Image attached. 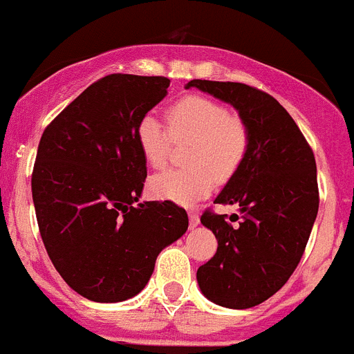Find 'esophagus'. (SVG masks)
<instances>
[{"mask_svg":"<svg viewBox=\"0 0 354 354\" xmlns=\"http://www.w3.org/2000/svg\"><path fill=\"white\" fill-rule=\"evenodd\" d=\"M189 223H190V228H196L199 224V215L194 214V212H190L189 214Z\"/></svg>","mask_w":354,"mask_h":354,"instance_id":"34e87169","label":"esophagus"}]
</instances>
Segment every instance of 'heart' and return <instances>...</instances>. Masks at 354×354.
Returning <instances> with one entry per match:
<instances>
[{
	"instance_id": "heart-1",
	"label": "heart",
	"mask_w": 354,
	"mask_h": 354,
	"mask_svg": "<svg viewBox=\"0 0 354 354\" xmlns=\"http://www.w3.org/2000/svg\"><path fill=\"white\" fill-rule=\"evenodd\" d=\"M165 124L144 115L135 128V140L144 162L160 169L167 164L171 139L192 142L187 151V169L165 171L149 180V194L162 201L190 207L207 198L217 180L235 176L250 155L251 131L239 115L221 101L185 96L165 110Z\"/></svg>"
}]
</instances>
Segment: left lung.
<instances>
[{"mask_svg":"<svg viewBox=\"0 0 354 354\" xmlns=\"http://www.w3.org/2000/svg\"><path fill=\"white\" fill-rule=\"evenodd\" d=\"M190 87L232 104L251 131L244 165L214 201L236 205L241 215H201L217 253L198 269L212 303L251 308L287 283L305 253L319 210L315 158L290 113L267 92L210 80H190Z\"/></svg>","mask_w":354,"mask_h":354,"instance_id":"left-lung-1","label":"left lung"}]
</instances>
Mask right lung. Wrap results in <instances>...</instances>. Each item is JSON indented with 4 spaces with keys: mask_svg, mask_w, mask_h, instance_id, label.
<instances>
[{
    "mask_svg": "<svg viewBox=\"0 0 354 354\" xmlns=\"http://www.w3.org/2000/svg\"><path fill=\"white\" fill-rule=\"evenodd\" d=\"M164 76L109 75L44 130L32 174L42 242L80 296L118 303L149 281L160 251L189 228L171 201L137 205L147 176L135 128L164 100Z\"/></svg>",
    "mask_w": 354,
    "mask_h": 354,
    "instance_id": "right-lung-1",
    "label": "right lung"
}]
</instances>
